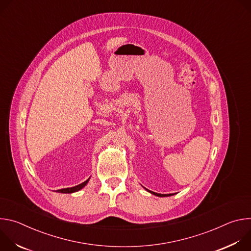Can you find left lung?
I'll list each match as a JSON object with an SVG mask.
<instances>
[{
  "label": "left lung",
  "mask_w": 251,
  "mask_h": 251,
  "mask_svg": "<svg viewBox=\"0 0 251 251\" xmlns=\"http://www.w3.org/2000/svg\"><path fill=\"white\" fill-rule=\"evenodd\" d=\"M151 194H153V195H155V196H158V197H168V196H172L173 194H169V195H162V194H157V193H154V192H151V191H149Z\"/></svg>",
  "instance_id": "left-lung-1"
}]
</instances>
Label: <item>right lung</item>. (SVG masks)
Instances as JSON below:
<instances>
[{
  "label": "right lung",
  "instance_id": "obj_1",
  "mask_svg": "<svg viewBox=\"0 0 251 251\" xmlns=\"http://www.w3.org/2000/svg\"><path fill=\"white\" fill-rule=\"evenodd\" d=\"M88 181H89V178L87 181H85V182H83L82 184H80V185H78V186H75V187H73V188H66V189H61V190H57L56 192L57 193H64V194H70V193H75V192H77V191H79V190H81L87 183H88Z\"/></svg>",
  "mask_w": 251,
  "mask_h": 251
}]
</instances>
